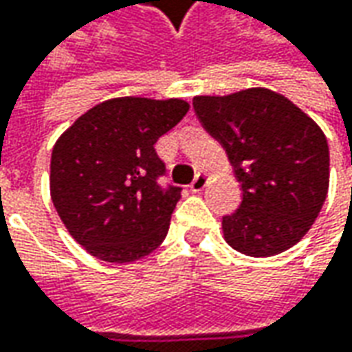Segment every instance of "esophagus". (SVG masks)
<instances>
[{
	"instance_id": "34e87169",
	"label": "esophagus",
	"mask_w": 352,
	"mask_h": 352,
	"mask_svg": "<svg viewBox=\"0 0 352 352\" xmlns=\"http://www.w3.org/2000/svg\"><path fill=\"white\" fill-rule=\"evenodd\" d=\"M206 186H208V174H197L196 178H194V182L190 184V190L194 194H199Z\"/></svg>"
}]
</instances>
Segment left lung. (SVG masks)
Here are the masks:
<instances>
[{"label": "left lung", "mask_w": 352, "mask_h": 352, "mask_svg": "<svg viewBox=\"0 0 352 352\" xmlns=\"http://www.w3.org/2000/svg\"><path fill=\"white\" fill-rule=\"evenodd\" d=\"M194 111L221 142L243 190L239 210L223 217L225 241L247 256L294 247L329 190V146L318 123L266 88L197 96Z\"/></svg>", "instance_id": "left-lung-1"}]
</instances>
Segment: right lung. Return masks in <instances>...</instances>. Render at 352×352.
Instances as JSON below:
<instances>
[{
    "label": "right lung",
    "mask_w": 352,
    "mask_h": 352,
    "mask_svg": "<svg viewBox=\"0 0 352 352\" xmlns=\"http://www.w3.org/2000/svg\"><path fill=\"white\" fill-rule=\"evenodd\" d=\"M184 100L116 98L91 107L56 141L50 197L68 233L105 263H135L168 233L182 188L166 174L156 141L176 127Z\"/></svg>",
    "instance_id": "1"
}]
</instances>
